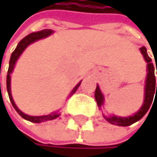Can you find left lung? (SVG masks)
I'll use <instances>...</instances> for the list:
<instances>
[{"label":"left lung","mask_w":157,"mask_h":157,"mask_svg":"<svg viewBox=\"0 0 157 157\" xmlns=\"http://www.w3.org/2000/svg\"><path fill=\"white\" fill-rule=\"evenodd\" d=\"M140 52L143 55V57L145 59V61L147 62V78H146V85H145V98H144V101L143 105L141 106V108L140 109V111L136 112L134 116L128 117V118H121V117H117V116H111V117H105V120L111 123V124H115V125H119V126H129L133 123H135L136 121H140L145 114L147 113V111L149 110L150 106L153 104V100H154V96L157 94V84L155 86V67L152 63V59H151L147 53V50L145 47H141L140 48ZM157 71V66H156ZM95 99L97 101V105L99 107H101V105L104 102V97H102V94L100 90L99 86L97 85L96 90H95ZM155 102V101H154ZM151 111V110H150Z\"/></svg>","instance_id":"8db88e82"}]
</instances>
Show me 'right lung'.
Wrapping results in <instances>:
<instances>
[{"mask_svg": "<svg viewBox=\"0 0 157 157\" xmlns=\"http://www.w3.org/2000/svg\"><path fill=\"white\" fill-rule=\"evenodd\" d=\"M52 34V30H42V31H39V32H36V33H32V34H30L28 36H26L24 38H22L21 41H20V43L17 44V48L15 49V51L12 52V55H11V58H10V61H9V68H8V71H7V77H6V88H7V92H8V96H9V99H10V101H11V104L13 105V107L16 109V111L20 114V115L29 121H32V122H36V123H38V122H42V121H51V120H53V119H56L57 118L59 115L56 113H53V114H51V115H48V116H39V117H34V116H28L26 115V114L22 113L19 108L17 107V105H15V102L13 101V98H12V95H11V89H10V73L12 72L13 69H14V66H15V63L16 61L17 60V58H19V56L21 55V52L25 50V48L29 45V44H31L33 43V42L40 39V38H44L48 36H50ZM81 83L78 84L74 89L71 91V94H73L75 91H76V89L79 87Z\"/></svg>", "mask_w": 157, "mask_h": 157, "instance_id": "1", "label": "right lung"}]
</instances>
